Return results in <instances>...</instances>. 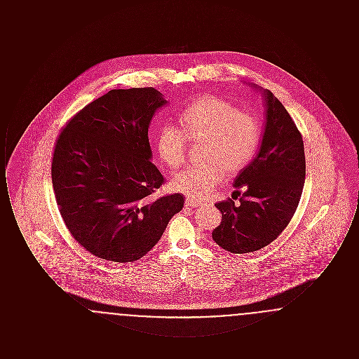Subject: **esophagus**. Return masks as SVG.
<instances>
[{"label":"esophagus","mask_w":359,"mask_h":359,"mask_svg":"<svg viewBox=\"0 0 359 359\" xmlns=\"http://www.w3.org/2000/svg\"><path fill=\"white\" fill-rule=\"evenodd\" d=\"M199 205V203L196 202V201H194V199H187L186 201V207L187 208H195V207H198Z\"/></svg>","instance_id":"1"}]
</instances>
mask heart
Masks as SVG:
<instances>
[{"label": "heart", "mask_w": 359, "mask_h": 359, "mask_svg": "<svg viewBox=\"0 0 359 359\" xmlns=\"http://www.w3.org/2000/svg\"><path fill=\"white\" fill-rule=\"evenodd\" d=\"M180 126L165 123L157 136V151L171 168L186 160L187 137L205 140V164L188 167L175 175L173 188L191 199L202 201L222 183L224 170L236 173L245 168L256 154L261 126L255 116L214 95L191 103L180 116Z\"/></svg>", "instance_id": "heart-1"}]
</instances>
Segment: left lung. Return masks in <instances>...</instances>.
Listing matches in <instances>:
<instances>
[{
    "mask_svg": "<svg viewBox=\"0 0 359 359\" xmlns=\"http://www.w3.org/2000/svg\"><path fill=\"white\" fill-rule=\"evenodd\" d=\"M250 87L261 91L265 106L259 151L234 180L236 192L245 191L239 205L231 199L215 205L222 221L212 230V239L236 255L265 248L283 233L306 180L303 137L287 109L269 90L253 83Z\"/></svg>",
    "mask_w": 359,
    "mask_h": 359,
    "instance_id": "obj_1",
    "label": "left lung"
}]
</instances>
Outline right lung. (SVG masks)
Masks as SVG:
<instances>
[{"mask_svg":"<svg viewBox=\"0 0 359 359\" xmlns=\"http://www.w3.org/2000/svg\"><path fill=\"white\" fill-rule=\"evenodd\" d=\"M165 104L154 87L110 90L83 107L56 141V203L72 237L98 258L140 259L183 208L182 194L151 198L164 177L151 161L148 128Z\"/></svg>","mask_w":359,"mask_h":359,"instance_id":"1","label":"right lung"}]
</instances>
